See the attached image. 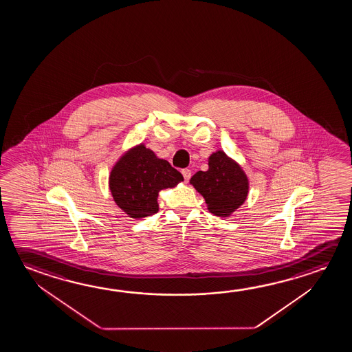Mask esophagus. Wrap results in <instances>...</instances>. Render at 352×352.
Returning a JSON list of instances; mask_svg holds the SVG:
<instances>
[{
  "instance_id": "esophagus-1",
  "label": "esophagus",
  "mask_w": 352,
  "mask_h": 352,
  "mask_svg": "<svg viewBox=\"0 0 352 352\" xmlns=\"http://www.w3.org/2000/svg\"><path fill=\"white\" fill-rule=\"evenodd\" d=\"M182 174H183V177H184L185 183H188L191 178L190 169H183V170H182Z\"/></svg>"
}]
</instances>
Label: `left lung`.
Segmentation results:
<instances>
[{
  "mask_svg": "<svg viewBox=\"0 0 352 352\" xmlns=\"http://www.w3.org/2000/svg\"><path fill=\"white\" fill-rule=\"evenodd\" d=\"M190 183L204 196L208 211L219 217L230 216L248 195L247 175L222 151L210 156L208 170L194 174Z\"/></svg>",
  "mask_w": 352,
  "mask_h": 352,
  "instance_id": "left-lung-1",
  "label": "left lung"
}]
</instances>
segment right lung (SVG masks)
<instances>
[{
  "label": "right lung",
  "instance_id": "right-lung-1",
  "mask_svg": "<svg viewBox=\"0 0 352 352\" xmlns=\"http://www.w3.org/2000/svg\"><path fill=\"white\" fill-rule=\"evenodd\" d=\"M184 180L169 162L157 158L144 144L121 157L109 178L116 205L133 219H144L158 212V192L174 188Z\"/></svg>",
  "mask_w": 352,
  "mask_h": 352
}]
</instances>
